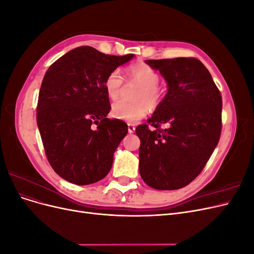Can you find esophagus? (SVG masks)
Here are the masks:
<instances>
[{
    "mask_svg": "<svg viewBox=\"0 0 254 254\" xmlns=\"http://www.w3.org/2000/svg\"><path fill=\"white\" fill-rule=\"evenodd\" d=\"M134 130H135L134 124H131V123H129V124H128V132L129 133H133Z\"/></svg>",
    "mask_w": 254,
    "mask_h": 254,
    "instance_id": "obj_1",
    "label": "esophagus"
}]
</instances>
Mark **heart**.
I'll return each instance as SVG.
<instances>
[{
	"label": "heart",
	"instance_id": "heart-1",
	"mask_svg": "<svg viewBox=\"0 0 254 254\" xmlns=\"http://www.w3.org/2000/svg\"><path fill=\"white\" fill-rule=\"evenodd\" d=\"M126 77L128 80L136 81L141 88L135 94V101H117L111 106L112 117L126 122H136L149 112V108L156 109L164 96L163 88L159 86L160 75L150 65L140 63L126 67ZM124 78L119 70L111 71L105 79L104 86L106 93L111 99H117L121 93Z\"/></svg>",
	"mask_w": 254,
	"mask_h": 254
}]
</instances>
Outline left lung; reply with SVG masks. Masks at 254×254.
I'll list each match as a JSON object with an SVG mask.
<instances>
[{
	"label": "left lung",
	"mask_w": 254,
	"mask_h": 254,
	"mask_svg": "<svg viewBox=\"0 0 254 254\" xmlns=\"http://www.w3.org/2000/svg\"><path fill=\"white\" fill-rule=\"evenodd\" d=\"M167 82V93L147 123L135 129L140 174L156 190L187 187L201 173L221 132V95L196 58L146 60Z\"/></svg>",
	"instance_id": "8db88e82"
}]
</instances>
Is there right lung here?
Here are the masks:
<instances>
[{"label": "right lung", "instance_id": "1", "mask_svg": "<svg viewBox=\"0 0 254 254\" xmlns=\"http://www.w3.org/2000/svg\"><path fill=\"white\" fill-rule=\"evenodd\" d=\"M133 56L106 55L94 48L79 47L57 59L45 73L37 124L45 155L61 178L87 186L110 172L113 153L128 126L121 120L107 119L111 106L104 82L111 71Z\"/></svg>", "mask_w": 254, "mask_h": 254}]
</instances>
